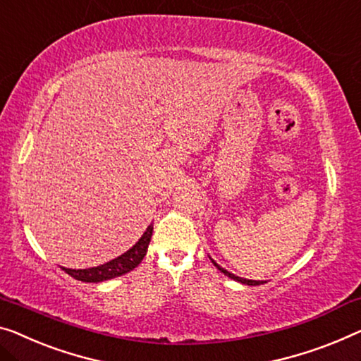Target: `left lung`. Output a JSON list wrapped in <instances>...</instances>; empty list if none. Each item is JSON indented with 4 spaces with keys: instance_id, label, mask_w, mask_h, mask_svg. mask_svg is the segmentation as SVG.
I'll return each mask as SVG.
<instances>
[{
    "instance_id": "left-lung-1",
    "label": "left lung",
    "mask_w": 361,
    "mask_h": 361,
    "mask_svg": "<svg viewBox=\"0 0 361 361\" xmlns=\"http://www.w3.org/2000/svg\"><path fill=\"white\" fill-rule=\"evenodd\" d=\"M212 262H214V261H212ZM214 264H215V267L219 269L220 272H224L225 276H228L230 279H233V281H236V282H241V283H246V285H261V283H264V282H259V281H248V279H241V277H236V276H233V274H230L228 271H225L224 267H220V266L217 264V262H214Z\"/></svg>"
}]
</instances>
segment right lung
<instances>
[{"label":"right lung","mask_w":361,"mask_h":361,"mask_svg":"<svg viewBox=\"0 0 361 361\" xmlns=\"http://www.w3.org/2000/svg\"><path fill=\"white\" fill-rule=\"evenodd\" d=\"M152 230H154V225L150 224L149 228L146 230V233L141 236V240H139L131 250L126 251L125 255L115 257V259H111L110 262H106V264L90 267V269H78V271L76 269L63 267L64 272L69 274V276L74 279H78L80 282H104V281H109V279L123 276V274L133 271L134 267L141 264L142 257L146 256L147 252V246H149L150 236H152Z\"/></svg>","instance_id":"obj_1"}]
</instances>
